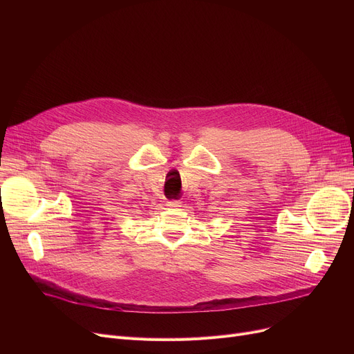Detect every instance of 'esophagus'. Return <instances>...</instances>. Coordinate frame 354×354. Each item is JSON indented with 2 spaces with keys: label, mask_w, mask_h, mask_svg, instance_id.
Returning <instances> with one entry per match:
<instances>
[{
  "label": "esophagus",
  "mask_w": 354,
  "mask_h": 354,
  "mask_svg": "<svg viewBox=\"0 0 354 354\" xmlns=\"http://www.w3.org/2000/svg\"><path fill=\"white\" fill-rule=\"evenodd\" d=\"M180 205H182V203L179 201H169L166 203V207H169V208H179Z\"/></svg>",
  "instance_id": "1"
}]
</instances>
